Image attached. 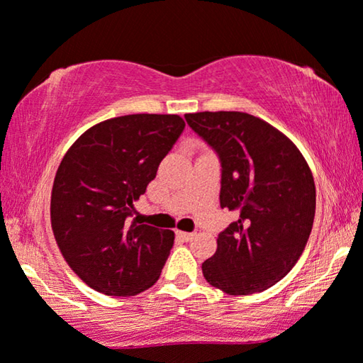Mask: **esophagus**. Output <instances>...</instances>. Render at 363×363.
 Wrapping results in <instances>:
<instances>
[{"mask_svg": "<svg viewBox=\"0 0 363 363\" xmlns=\"http://www.w3.org/2000/svg\"><path fill=\"white\" fill-rule=\"evenodd\" d=\"M177 235L182 238V240H185V241H190L193 236H195V233H186V231H180V230H177Z\"/></svg>", "mask_w": 363, "mask_h": 363, "instance_id": "34e87169", "label": "esophagus"}]
</instances>
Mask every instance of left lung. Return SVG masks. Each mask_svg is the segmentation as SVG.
<instances>
[{"mask_svg": "<svg viewBox=\"0 0 363 363\" xmlns=\"http://www.w3.org/2000/svg\"><path fill=\"white\" fill-rule=\"evenodd\" d=\"M185 118L220 155L221 208L240 215L220 233L203 276L230 296L269 289L296 266L311 236V168L291 138L251 113L196 112Z\"/></svg>", "mask_w": 363, "mask_h": 363, "instance_id": "1", "label": "left lung"}]
</instances>
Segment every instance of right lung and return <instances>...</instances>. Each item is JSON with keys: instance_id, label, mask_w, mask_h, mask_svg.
<instances>
[{"instance_id": "obj_1", "label": "right lung", "mask_w": 363, "mask_h": 363, "mask_svg": "<svg viewBox=\"0 0 363 363\" xmlns=\"http://www.w3.org/2000/svg\"><path fill=\"white\" fill-rule=\"evenodd\" d=\"M185 128L180 116L99 122L72 143L51 191L54 240L69 267L106 296H137L160 277L175 233L128 221L133 203Z\"/></svg>"}]
</instances>
